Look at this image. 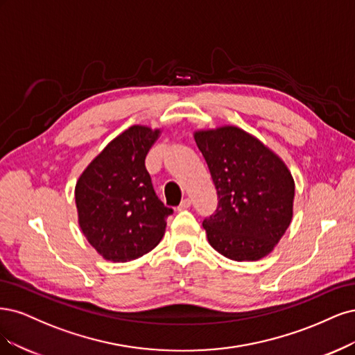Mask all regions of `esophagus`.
<instances>
[{
    "mask_svg": "<svg viewBox=\"0 0 355 355\" xmlns=\"http://www.w3.org/2000/svg\"><path fill=\"white\" fill-rule=\"evenodd\" d=\"M190 205H191V200L190 199H182L181 200V203H180V207L177 208L178 211H182V209H187V208H190Z\"/></svg>",
    "mask_w": 355,
    "mask_h": 355,
    "instance_id": "34e87169",
    "label": "esophagus"
}]
</instances>
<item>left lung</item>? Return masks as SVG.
<instances>
[{
  "label": "left lung",
  "instance_id": "obj_1",
  "mask_svg": "<svg viewBox=\"0 0 355 355\" xmlns=\"http://www.w3.org/2000/svg\"><path fill=\"white\" fill-rule=\"evenodd\" d=\"M218 196L203 220L209 245L233 261L267 257L288 230L295 181L288 166L257 137L233 125L194 132Z\"/></svg>",
  "mask_w": 355,
  "mask_h": 355
}]
</instances>
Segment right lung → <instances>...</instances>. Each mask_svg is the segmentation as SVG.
<instances>
[{
  "label": "right lung",
  "instance_id": "right-lung-1",
  "mask_svg": "<svg viewBox=\"0 0 355 355\" xmlns=\"http://www.w3.org/2000/svg\"><path fill=\"white\" fill-rule=\"evenodd\" d=\"M161 130L132 125L113 139L78 178L79 227L107 261L143 257L161 242L173 209L157 199L144 161Z\"/></svg>",
  "mask_w": 355,
  "mask_h": 355
}]
</instances>
